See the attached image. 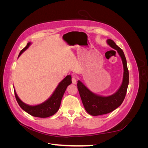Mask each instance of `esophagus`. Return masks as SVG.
I'll list each match as a JSON object with an SVG mask.
<instances>
[{
	"label": "esophagus",
	"instance_id": "esophagus-1",
	"mask_svg": "<svg viewBox=\"0 0 148 148\" xmlns=\"http://www.w3.org/2000/svg\"><path fill=\"white\" fill-rule=\"evenodd\" d=\"M71 81H72V83L74 84H76L77 83V79H76L75 78H72V79H71Z\"/></svg>",
	"mask_w": 148,
	"mask_h": 148
}]
</instances>
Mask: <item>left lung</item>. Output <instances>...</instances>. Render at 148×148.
I'll return each mask as SVG.
<instances>
[{"label": "left lung", "instance_id": "obj_1", "mask_svg": "<svg viewBox=\"0 0 148 148\" xmlns=\"http://www.w3.org/2000/svg\"><path fill=\"white\" fill-rule=\"evenodd\" d=\"M107 43L117 51L121 57L123 66V80L117 91L113 95L107 96L99 95L92 92L86 85L78 80L77 86L83 104L87 112L92 116L108 114L118 108L125 99L128 86V70L123 51L112 39H107Z\"/></svg>", "mask_w": 148, "mask_h": 148}]
</instances>
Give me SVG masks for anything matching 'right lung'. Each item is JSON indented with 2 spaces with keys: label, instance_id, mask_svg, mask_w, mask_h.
<instances>
[{
  "label": "right lung",
  "instance_id": "obj_1",
  "mask_svg": "<svg viewBox=\"0 0 148 148\" xmlns=\"http://www.w3.org/2000/svg\"><path fill=\"white\" fill-rule=\"evenodd\" d=\"M31 44V42H28L26 46L23 48L20 51L18 57H19L22 53L25 52ZM71 83V75H67L66 77L62 80L59 83L58 86L56 88L54 91L49 97L48 99L44 102L35 106H31L25 104L22 101L14 89L15 95L18 104H19L21 108L25 110L29 115L34 116V117L40 118H46L51 117L54 115L59 110L60 106L61 101L63 97L66 88ZM15 89V88H14Z\"/></svg>",
  "mask_w": 148,
  "mask_h": 148
}]
</instances>
